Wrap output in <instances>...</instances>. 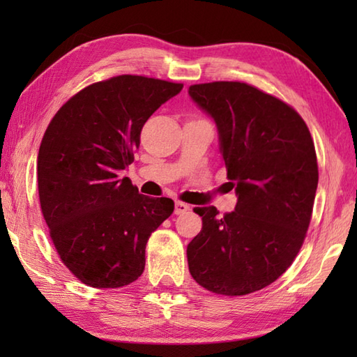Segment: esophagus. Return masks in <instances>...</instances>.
<instances>
[{"label": "esophagus", "mask_w": 357, "mask_h": 357, "mask_svg": "<svg viewBox=\"0 0 357 357\" xmlns=\"http://www.w3.org/2000/svg\"><path fill=\"white\" fill-rule=\"evenodd\" d=\"M188 210H190V206H187V204H184V202L178 201L176 204H174V213H176V215H183Z\"/></svg>", "instance_id": "1"}]
</instances>
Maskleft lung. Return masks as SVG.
I'll return each instance as SVG.
<instances>
[{"label":"left lung","instance_id":"left-lung-1","mask_svg":"<svg viewBox=\"0 0 357 357\" xmlns=\"http://www.w3.org/2000/svg\"><path fill=\"white\" fill-rule=\"evenodd\" d=\"M188 95L215 121L238 196L224 216L195 208L202 230L187 245L188 270L218 294L257 291L290 267L305 239L319 179L312 135L290 105L245 82L195 84Z\"/></svg>","mask_w":357,"mask_h":357}]
</instances>
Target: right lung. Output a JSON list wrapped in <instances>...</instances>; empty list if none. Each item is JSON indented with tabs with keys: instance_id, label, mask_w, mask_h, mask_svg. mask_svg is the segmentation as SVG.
<instances>
[{
	"instance_id": "right-lung-1",
	"label": "right lung",
	"mask_w": 357,
	"mask_h": 357,
	"mask_svg": "<svg viewBox=\"0 0 357 357\" xmlns=\"http://www.w3.org/2000/svg\"><path fill=\"white\" fill-rule=\"evenodd\" d=\"M183 84L121 75L82 89L47 127L38 153V192L50 238L81 282L119 288L146 267V245L173 213L121 173L133 161L142 126Z\"/></svg>"
}]
</instances>
